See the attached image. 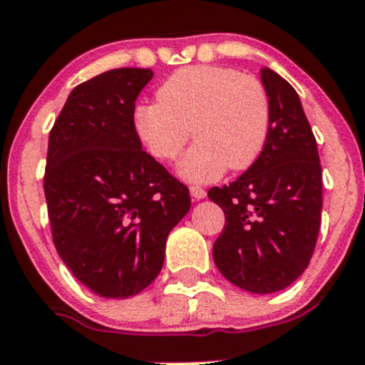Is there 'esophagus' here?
Instances as JSON below:
<instances>
[{"instance_id": "obj_1", "label": "esophagus", "mask_w": 365, "mask_h": 365, "mask_svg": "<svg viewBox=\"0 0 365 365\" xmlns=\"http://www.w3.org/2000/svg\"><path fill=\"white\" fill-rule=\"evenodd\" d=\"M190 193H192L193 199H204L206 197V190L202 188V186H190Z\"/></svg>"}]
</instances>
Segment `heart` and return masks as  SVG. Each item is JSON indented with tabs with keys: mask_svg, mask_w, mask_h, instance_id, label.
<instances>
[{
	"mask_svg": "<svg viewBox=\"0 0 365 365\" xmlns=\"http://www.w3.org/2000/svg\"><path fill=\"white\" fill-rule=\"evenodd\" d=\"M269 93L251 75L225 66H192L170 75L158 102L138 103L133 127L158 161L179 158L190 136L197 140L180 159L179 173L207 182L229 170L255 165L270 133Z\"/></svg>",
	"mask_w": 365,
	"mask_h": 365,
	"instance_id": "b5f03b06",
	"label": "heart"
}]
</instances>
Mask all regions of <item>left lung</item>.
<instances>
[{"mask_svg":"<svg viewBox=\"0 0 365 365\" xmlns=\"http://www.w3.org/2000/svg\"><path fill=\"white\" fill-rule=\"evenodd\" d=\"M272 107L262 155L247 172L207 192L225 225L213 259L225 279L252 294L287 289L310 263L322 210L317 143L296 89L272 69H262Z\"/></svg>","mask_w":365,"mask_h":365,"instance_id":"8db88e82","label":"left lung"}]
</instances>
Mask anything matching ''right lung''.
I'll use <instances>...</instances> for the list:
<instances>
[{"instance_id":"add662e5","label":"right lung","mask_w":365,"mask_h":365,"mask_svg":"<svg viewBox=\"0 0 365 365\" xmlns=\"http://www.w3.org/2000/svg\"><path fill=\"white\" fill-rule=\"evenodd\" d=\"M154 73L109 69L69 93L48 140L51 238L73 276L127 299L155 279L166 238L190 210L188 186L141 148L133 110Z\"/></svg>"}]
</instances>
